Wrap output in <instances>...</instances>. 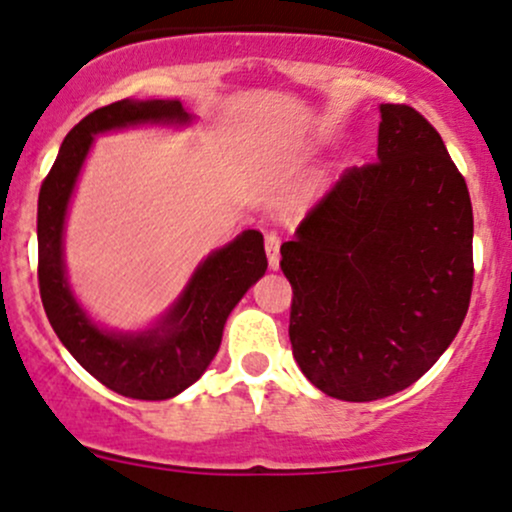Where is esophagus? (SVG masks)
Listing matches in <instances>:
<instances>
[{"mask_svg":"<svg viewBox=\"0 0 512 512\" xmlns=\"http://www.w3.org/2000/svg\"><path fill=\"white\" fill-rule=\"evenodd\" d=\"M279 245L281 240L276 233H267V236H264V250H267L269 269H279Z\"/></svg>","mask_w":512,"mask_h":512,"instance_id":"1","label":"esophagus"}]
</instances>
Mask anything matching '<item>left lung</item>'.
Instances as JSON below:
<instances>
[{
	"label": "left lung",
	"mask_w": 512,
	"mask_h": 512,
	"mask_svg": "<svg viewBox=\"0 0 512 512\" xmlns=\"http://www.w3.org/2000/svg\"><path fill=\"white\" fill-rule=\"evenodd\" d=\"M472 202L443 139L380 105L378 161L346 168L281 245L305 378L344 402L404 390L443 356L472 296Z\"/></svg>",
	"instance_id": "1"
}]
</instances>
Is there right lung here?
<instances>
[{
  "mask_svg": "<svg viewBox=\"0 0 512 512\" xmlns=\"http://www.w3.org/2000/svg\"><path fill=\"white\" fill-rule=\"evenodd\" d=\"M178 98H125L93 110L64 137L38 197V284L52 330L105 387L132 399H170L202 378L221 346L223 325L240 298L267 272L260 231H243L209 252L173 305L151 327L105 330L76 301L64 262V226L81 168L98 134L127 127H187Z\"/></svg>",
  "mask_w": 512,
  "mask_h": 512,
  "instance_id": "1",
  "label": "right lung"
}]
</instances>
